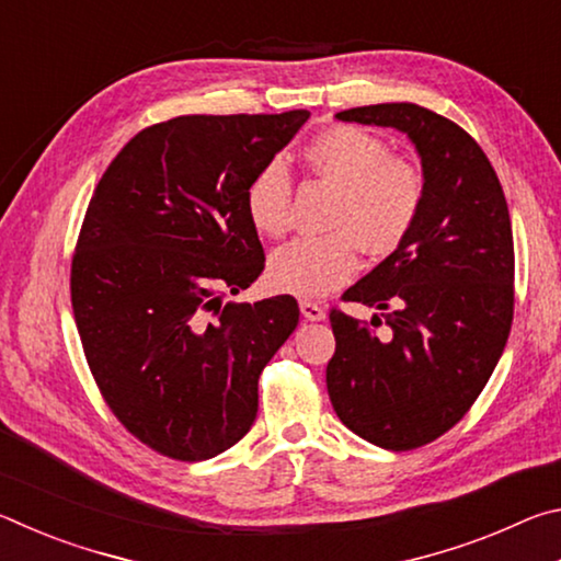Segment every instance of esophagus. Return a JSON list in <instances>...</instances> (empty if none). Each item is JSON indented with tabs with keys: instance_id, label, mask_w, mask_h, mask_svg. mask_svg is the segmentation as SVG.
Segmentation results:
<instances>
[{
	"instance_id": "esophagus-1",
	"label": "esophagus",
	"mask_w": 561,
	"mask_h": 561,
	"mask_svg": "<svg viewBox=\"0 0 561 561\" xmlns=\"http://www.w3.org/2000/svg\"><path fill=\"white\" fill-rule=\"evenodd\" d=\"M299 309H301V317L309 319V321H321L327 319V309L321 307L317 301H309V299H301L299 301Z\"/></svg>"
}]
</instances>
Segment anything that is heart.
<instances>
[{
	"label": "heart",
	"instance_id": "1",
	"mask_svg": "<svg viewBox=\"0 0 561 561\" xmlns=\"http://www.w3.org/2000/svg\"><path fill=\"white\" fill-rule=\"evenodd\" d=\"M311 175L339 190L324 237H301L272 254L274 289L297 297H324L351 282L360 247L381 260L401 247L421 220L425 178L413 160L393 156L381 138L356 126H329L301 148ZM244 210L254 230L282 237L291 227V178L267 163L250 178Z\"/></svg>",
	"mask_w": 561,
	"mask_h": 561
}]
</instances>
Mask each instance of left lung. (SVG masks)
Instances as JSON below:
<instances>
[{
	"label": "left lung",
	"mask_w": 561,
	"mask_h": 561,
	"mask_svg": "<svg viewBox=\"0 0 561 561\" xmlns=\"http://www.w3.org/2000/svg\"><path fill=\"white\" fill-rule=\"evenodd\" d=\"M336 116L403 130L421 153L425 205L408 240L341 297L383 317L329 311L336 339L329 398L341 423L378 448H423L462 421L507 344L515 314L507 201L478 140L440 113L378 103Z\"/></svg>",
	"instance_id": "left-lung-1"
}]
</instances>
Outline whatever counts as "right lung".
I'll use <instances>...</instances> for the list:
<instances>
[{"instance_id":"obj_1","label":"right lung","mask_w":561,"mask_h":561,"mask_svg":"<svg viewBox=\"0 0 561 561\" xmlns=\"http://www.w3.org/2000/svg\"><path fill=\"white\" fill-rule=\"evenodd\" d=\"M309 111L178 116L133 136L101 175L71 257L83 356L123 428L165 458L232 448L257 381L299 324L289 294L222 304L264 270L244 190Z\"/></svg>"}]
</instances>
